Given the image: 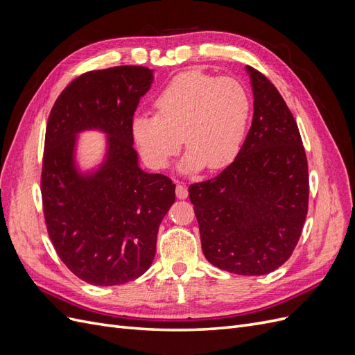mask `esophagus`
<instances>
[{"mask_svg": "<svg viewBox=\"0 0 355 355\" xmlns=\"http://www.w3.org/2000/svg\"><path fill=\"white\" fill-rule=\"evenodd\" d=\"M176 196H178V198H180V200H185V198L188 197V187L184 185V184H179V182H178V185H176Z\"/></svg>", "mask_w": 355, "mask_h": 355, "instance_id": "1", "label": "esophagus"}]
</instances>
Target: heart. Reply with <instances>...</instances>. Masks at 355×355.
<instances>
[{"instance_id": "1", "label": "heart", "mask_w": 355, "mask_h": 355, "mask_svg": "<svg viewBox=\"0 0 355 355\" xmlns=\"http://www.w3.org/2000/svg\"><path fill=\"white\" fill-rule=\"evenodd\" d=\"M155 115H137L132 123L135 144L145 163L164 170L180 151H188L182 170L207 166L219 170L240 153L252 111L250 94L235 78L200 71L178 75L154 99Z\"/></svg>"}]
</instances>
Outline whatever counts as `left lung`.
Instances as JSON below:
<instances>
[{
  "label": "left lung",
  "mask_w": 355,
  "mask_h": 355,
  "mask_svg": "<svg viewBox=\"0 0 355 355\" xmlns=\"http://www.w3.org/2000/svg\"><path fill=\"white\" fill-rule=\"evenodd\" d=\"M253 120L232 163L216 178L192 184L189 200L206 259L239 275L282 266L302 234L308 213L306 154L282 94L252 67Z\"/></svg>",
  "instance_id": "obj_1"
}]
</instances>
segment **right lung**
<instances>
[{
  "label": "right lung",
  "mask_w": 355,
  "mask_h": 355,
  "mask_svg": "<svg viewBox=\"0 0 355 355\" xmlns=\"http://www.w3.org/2000/svg\"><path fill=\"white\" fill-rule=\"evenodd\" d=\"M153 71L114 67L85 72L53 105L44 142L41 197L50 240L62 262L83 282L115 286L151 266L159 223L175 202V184L137 164L132 123ZM109 135L101 167L80 174L76 135Z\"/></svg>",
  "instance_id": "obj_1"
}]
</instances>
